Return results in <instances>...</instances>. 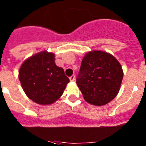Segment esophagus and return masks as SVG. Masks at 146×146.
<instances>
[{
	"label": "esophagus",
	"instance_id": "esophagus-1",
	"mask_svg": "<svg viewBox=\"0 0 146 146\" xmlns=\"http://www.w3.org/2000/svg\"><path fill=\"white\" fill-rule=\"evenodd\" d=\"M70 80L71 81V82H73V81L75 80V76H74V75H73V76H71L70 77Z\"/></svg>",
	"mask_w": 146,
	"mask_h": 146
}]
</instances>
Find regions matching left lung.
Listing matches in <instances>:
<instances>
[{
    "label": "left lung",
    "mask_w": 146,
    "mask_h": 146,
    "mask_svg": "<svg viewBox=\"0 0 146 146\" xmlns=\"http://www.w3.org/2000/svg\"><path fill=\"white\" fill-rule=\"evenodd\" d=\"M123 77L122 67L114 56L94 50L84 56L76 84L87 103L104 106L117 96Z\"/></svg>",
    "instance_id": "left-lung-1"
}]
</instances>
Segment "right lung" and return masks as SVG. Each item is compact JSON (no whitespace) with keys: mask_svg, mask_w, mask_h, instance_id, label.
<instances>
[{"mask_svg":"<svg viewBox=\"0 0 146 146\" xmlns=\"http://www.w3.org/2000/svg\"><path fill=\"white\" fill-rule=\"evenodd\" d=\"M18 77L26 96L40 105L52 104L59 100L70 82L63 68L56 65L55 54L47 50L24 61Z\"/></svg>","mask_w":146,"mask_h":146,"instance_id":"obj_1","label":"right lung"}]
</instances>
